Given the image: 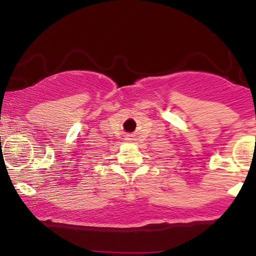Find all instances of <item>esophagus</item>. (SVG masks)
<instances>
[{
	"mask_svg": "<svg viewBox=\"0 0 256 256\" xmlns=\"http://www.w3.org/2000/svg\"><path fill=\"white\" fill-rule=\"evenodd\" d=\"M132 140H134V138H131V137L130 138H126V140H130V142H131Z\"/></svg>",
	"mask_w": 256,
	"mask_h": 256,
	"instance_id": "34e87169",
	"label": "esophagus"
}]
</instances>
